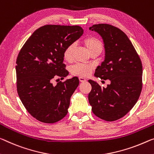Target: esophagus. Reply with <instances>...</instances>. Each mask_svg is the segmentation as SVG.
Masks as SVG:
<instances>
[{"label":"esophagus","instance_id":"obj_1","mask_svg":"<svg viewBox=\"0 0 154 154\" xmlns=\"http://www.w3.org/2000/svg\"><path fill=\"white\" fill-rule=\"evenodd\" d=\"M79 80H80V82H85L86 81V79H85V78H83V77H79Z\"/></svg>","mask_w":154,"mask_h":154}]
</instances>
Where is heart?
<instances>
[{
    "mask_svg": "<svg viewBox=\"0 0 154 154\" xmlns=\"http://www.w3.org/2000/svg\"><path fill=\"white\" fill-rule=\"evenodd\" d=\"M82 42L90 54L94 52V51H102L103 50V42L97 37L92 36H87L85 38ZM74 48V45L70 44L65 49L63 52V57L65 60L69 62L72 60ZM93 69L94 66L91 65L77 63L71 67V73L73 75H79V76H87L91 74Z\"/></svg>",
    "mask_w": 154,
    "mask_h": 154,
    "instance_id": "1",
    "label": "heart"
}]
</instances>
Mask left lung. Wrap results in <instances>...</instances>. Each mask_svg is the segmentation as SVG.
<instances>
[{"label": "left lung", "mask_w": 154, "mask_h": 154, "mask_svg": "<svg viewBox=\"0 0 154 154\" xmlns=\"http://www.w3.org/2000/svg\"><path fill=\"white\" fill-rule=\"evenodd\" d=\"M89 29L103 38L105 58L94 75L111 81L102 87L89 80L91 85L88 99L97 117L112 122L125 116L138 101L143 88V65L131 42L119 28L109 24H97Z\"/></svg>", "instance_id": "8db88e82"}]
</instances>
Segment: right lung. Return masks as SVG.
I'll return each instance as SVG.
<instances>
[{
  "label": "right lung",
  "instance_id": "right-lung-1",
  "mask_svg": "<svg viewBox=\"0 0 154 154\" xmlns=\"http://www.w3.org/2000/svg\"><path fill=\"white\" fill-rule=\"evenodd\" d=\"M83 34L78 25H46L33 33L16 59V87L26 109L45 123H55L67 115L70 98L79 85L77 77L60 81L69 74L63 63V52Z\"/></svg>",
  "mask_w": 154,
  "mask_h": 154
}]
</instances>
